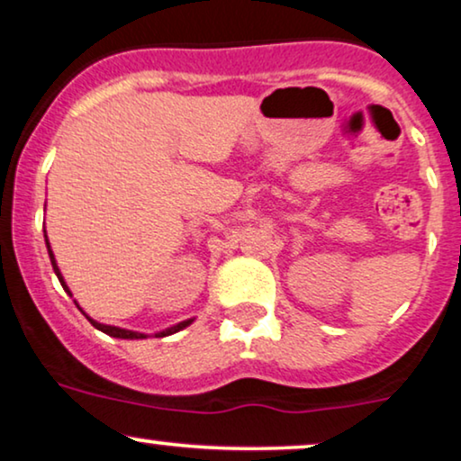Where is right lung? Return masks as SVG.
<instances>
[{"label": "right lung", "instance_id": "add662e5", "mask_svg": "<svg viewBox=\"0 0 461 461\" xmlns=\"http://www.w3.org/2000/svg\"><path fill=\"white\" fill-rule=\"evenodd\" d=\"M44 240H47V230H44ZM47 249H49V258H50V265H53V271H55V276L59 277V282H61V286H64V291L70 294L72 297V293H70V288L66 286V282H64V276H61V271H59V267H57V263H55V254H53V249H50V246H49V240H47ZM74 303H77V301H74ZM81 310V308H78ZM83 312V310H81ZM85 314V312H83ZM87 316V314H85ZM87 321L92 322V325L98 329V331H102V333H106V335H111V338H122V339H143V338H147L145 333H139V331H130V329H122V327H111V325H102V322H98V321H94V318H89L87 316ZM192 321H194V318H187V321H181V322H177V325H173V327H168V329H164V331H160V333H156V338H164V335H173V333H177V331H181V329H185L187 325H192Z\"/></svg>", "mask_w": 461, "mask_h": 461}]
</instances>
